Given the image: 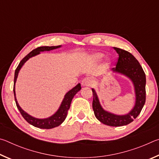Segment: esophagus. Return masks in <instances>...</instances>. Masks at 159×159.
Instances as JSON below:
<instances>
[{
    "instance_id": "obj_1",
    "label": "esophagus",
    "mask_w": 159,
    "mask_h": 159,
    "mask_svg": "<svg viewBox=\"0 0 159 159\" xmlns=\"http://www.w3.org/2000/svg\"><path fill=\"white\" fill-rule=\"evenodd\" d=\"M81 85L83 87H88V86H90L92 85V80L88 77L85 78V79L82 80Z\"/></svg>"
}]
</instances>
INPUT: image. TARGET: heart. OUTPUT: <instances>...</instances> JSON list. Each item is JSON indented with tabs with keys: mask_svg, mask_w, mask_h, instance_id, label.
Instances as JSON below:
<instances>
[{
	"mask_svg": "<svg viewBox=\"0 0 159 159\" xmlns=\"http://www.w3.org/2000/svg\"><path fill=\"white\" fill-rule=\"evenodd\" d=\"M102 57H103V55L102 53H95L93 55V58L95 60H99Z\"/></svg>",
	"mask_w": 159,
	"mask_h": 159,
	"instance_id": "b5f03b06",
	"label": "heart"
}]
</instances>
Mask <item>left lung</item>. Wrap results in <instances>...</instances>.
Listing matches in <instances>:
<instances>
[{
	"label": "left lung",
	"mask_w": 159,
	"mask_h": 159,
	"mask_svg": "<svg viewBox=\"0 0 159 159\" xmlns=\"http://www.w3.org/2000/svg\"><path fill=\"white\" fill-rule=\"evenodd\" d=\"M118 54L116 66L112 71L128 77L133 82L135 93V104L133 109L125 115H116L102 108L95 90L92 89L93 95V109L95 117L104 124L109 126H123L133 122L140 114L146 101V76L143 69L136 58L128 51L114 48Z\"/></svg>",
	"instance_id": "obj_1"
}]
</instances>
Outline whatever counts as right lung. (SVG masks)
I'll return each instance as SVG.
<instances>
[{
  "mask_svg": "<svg viewBox=\"0 0 159 159\" xmlns=\"http://www.w3.org/2000/svg\"><path fill=\"white\" fill-rule=\"evenodd\" d=\"M61 45H57V46H42V47H39L36 48L31 51V52H29L26 57H24L21 61L19 64L18 66L15 70V78H14V88H13V91H14V95H15V100L16 102V105H17V109L21 113V116H22L23 118L27 121L29 124L34 125V127L42 128V129H51L55 127H57L61 123L64 122V120H65V118L67 116V113H68V110L70 108V105H71L72 99L74 97V95L79 92V91L81 89V87H80V84L76 85L74 88H72L71 90H69L68 93H67L65 96H64V98L63 99L62 102H61V105L60 108L56 111L55 114L51 116L43 118V119H40V118H36L33 116H31L27 113L25 112L24 110L21 108L19 105L18 102L17 101V99H16V94H15V85L16 80L17 79V76L19 74V71H20V69L21 66L24 65L26 61H27L29 58L32 57H34L39 54L41 53V52H43V51H50L54 49H57V48H60Z\"/></svg>",
  "mask_w": 159,
  "mask_h": 159,
  "instance_id": "add662e5",
  "label": "right lung"
}]
</instances>
